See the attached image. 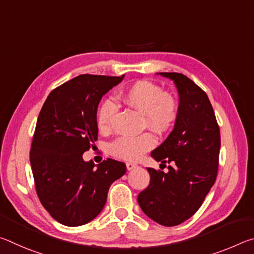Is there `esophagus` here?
I'll return each mask as SVG.
<instances>
[{"label":"esophagus","mask_w":254,"mask_h":254,"mask_svg":"<svg viewBox=\"0 0 254 254\" xmlns=\"http://www.w3.org/2000/svg\"><path fill=\"white\" fill-rule=\"evenodd\" d=\"M135 168H139V166L136 165V163H133V162H127V170H133Z\"/></svg>","instance_id":"34e87169"}]
</instances>
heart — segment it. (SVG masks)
Instances as JSON below:
<instances>
[{
  "mask_svg": "<svg viewBox=\"0 0 254 254\" xmlns=\"http://www.w3.org/2000/svg\"><path fill=\"white\" fill-rule=\"evenodd\" d=\"M126 104L143 114L144 124L157 132H165L174 126L179 114L176 98L165 93L160 86L148 80H140L124 89L122 94ZM118 105L112 97L103 100L96 111V124L101 131H109ZM156 139L151 133L141 135H122L110 144V152L117 158L135 161L151 150Z\"/></svg>",
  "mask_w": 254,
  "mask_h": 254,
  "instance_id": "obj_1",
  "label": "heart"
}]
</instances>
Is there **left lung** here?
<instances>
[{
	"label": "left lung",
	"instance_id": "8db88e82",
	"mask_svg": "<svg viewBox=\"0 0 254 254\" xmlns=\"http://www.w3.org/2000/svg\"><path fill=\"white\" fill-rule=\"evenodd\" d=\"M158 75L173 80L179 94L173 131L151 152L154 160L171 166L168 173L147 168L150 184L137 203L158 224L176 226L198 210L216 180L220 127L207 95L194 81L178 72Z\"/></svg>",
	"mask_w": 254,
	"mask_h": 254
}]
</instances>
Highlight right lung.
I'll use <instances>...</instances> for the list:
<instances>
[{"label": "right lung", "mask_w": 254, "mask_h": 254, "mask_svg": "<svg viewBox=\"0 0 254 254\" xmlns=\"http://www.w3.org/2000/svg\"><path fill=\"white\" fill-rule=\"evenodd\" d=\"M121 77L79 75L55 88L38 117L30 163L41 204L60 224L80 226L106 203L110 186L127 166L107 159L95 167L83 153L97 140L96 111Z\"/></svg>", "instance_id": "right-lung-1"}]
</instances>
